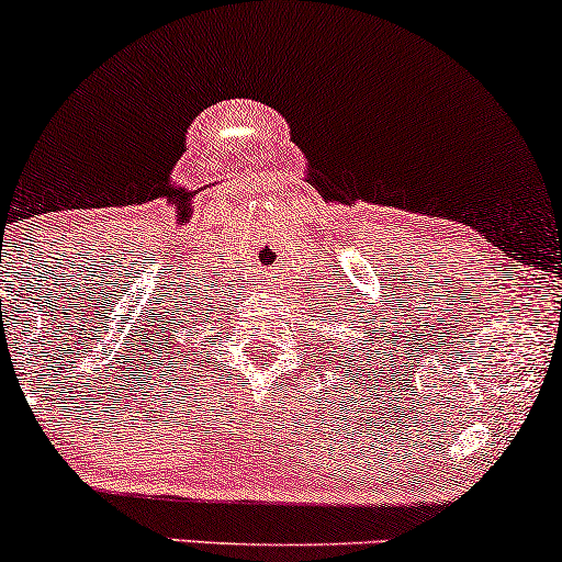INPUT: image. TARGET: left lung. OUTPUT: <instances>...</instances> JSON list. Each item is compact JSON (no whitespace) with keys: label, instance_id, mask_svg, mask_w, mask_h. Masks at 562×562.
<instances>
[{"label":"left lung","instance_id":"left-lung-1","mask_svg":"<svg viewBox=\"0 0 562 562\" xmlns=\"http://www.w3.org/2000/svg\"><path fill=\"white\" fill-rule=\"evenodd\" d=\"M359 351H361V348H359ZM369 361H371V359H369Z\"/></svg>","mask_w":562,"mask_h":562}]
</instances>
